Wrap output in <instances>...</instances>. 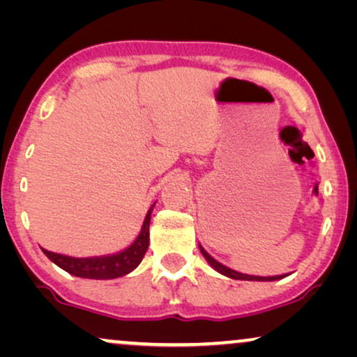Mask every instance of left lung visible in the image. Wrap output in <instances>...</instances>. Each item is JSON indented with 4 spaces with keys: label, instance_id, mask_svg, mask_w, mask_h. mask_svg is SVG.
Returning <instances> with one entry per match:
<instances>
[{
    "label": "left lung",
    "instance_id": "1",
    "mask_svg": "<svg viewBox=\"0 0 357 357\" xmlns=\"http://www.w3.org/2000/svg\"><path fill=\"white\" fill-rule=\"evenodd\" d=\"M199 250H202L203 257L206 258L208 263L214 268V270L219 271V273H221V275H224V276L232 278V280H245V281H276V280H281V278H284V276H270V278H265V276H250V275H243V273H237V271L231 270V268H227V266L221 265V263L214 260V258H213L211 255H209V253H208L206 250H204L203 247H199Z\"/></svg>",
    "mask_w": 357,
    "mask_h": 357
}]
</instances>
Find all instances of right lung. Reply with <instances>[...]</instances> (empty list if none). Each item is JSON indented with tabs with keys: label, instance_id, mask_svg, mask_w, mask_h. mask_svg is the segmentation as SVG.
Instances as JSON below:
<instances>
[{
	"label": "right lung",
	"instance_id": "add662e5",
	"mask_svg": "<svg viewBox=\"0 0 357 357\" xmlns=\"http://www.w3.org/2000/svg\"><path fill=\"white\" fill-rule=\"evenodd\" d=\"M153 206L146 214L143 229L139 236L123 252L115 253L110 257H92V258H75L60 255V253L48 252L42 248L43 253L63 270L77 278H87V280H114V278L128 275L143 260L146 250L149 245V221Z\"/></svg>",
	"mask_w": 357,
	"mask_h": 357
}]
</instances>
